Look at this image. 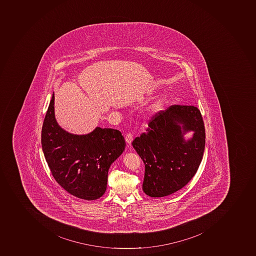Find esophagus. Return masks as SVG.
<instances>
[{
  "instance_id": "34e87169",
  "label": "esophagus",
  "mask_w": 256,
  "mask_h": 256,
  "mask_svg": "<svg viewBox=\"0 0 256 256\" xmlns=\"http://www.w3.org/2000/svg\"><path fill=\"white\" fill-rule=\"evenodd\" d=\"M126 142L128 144H130L132 142V140H133V136H132V134L128 133L125 137Z\"/></svg>"
}]
</instances>
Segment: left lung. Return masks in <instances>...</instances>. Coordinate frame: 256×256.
Returning <instances> with one entry per match:
<instances>
[{
    "label": "left lung",
    "mask_w": 256,
    "mask_h": 256,
    "mask_svg": "<svg viewBox=\"0 0 256 256\" xmlns=\"http://www.w3.org/2000/svg\"><path fill=\"white\" fill-rule=\"evenodd\" d=\"M194 130L186 140L184 134ZM145 164L142 190L160 198L185 186L197 172L205 148V128L198 108L170 106L150 118L148 128L132 142Z\"/></svg>",
    "instance_id": "obj_1"
}]
</instances>
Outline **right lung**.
Returning a JSON list of instances; mask_svg holds the SVG:
<instances>
[{
    "mask_svg": "<svg viewBox=\"0 0 256 256\" xmlns=\"http://www.w3.org/2000/svg\"><path fill=\"white\" fill-rule=\"evenodd\" d=\"M41 144L56 182L72 196L86 200L104 194L110 166L126 146L118 130L96 127L84 136L63 130L55 118L54 94L44 120Z\"/></svg>",
    "mask_w": 256,
    "mask_h": 256,
    "instance_id": "obj_1",
    "label": "right lung"
}]
</instances>
